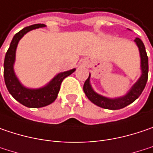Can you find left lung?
I'll use <instances>...</instances> for the list:
<instances>
[{
  "instance_id": "obj_1",
  "label": "left lung",
  "mask_w": 153,
  "mask_h": 153,
  "mask_svg": "<svg viewBox=\"0 0 153 153\" xmlns=\"http://www.w3.org/2000/svg\"><path fill=\"white\" fill-rule=\"evenodd\" d=\"M135 42L139 47L140 57H141V69H142L141 77L136 82V84L131 87L130 92L126 96L119 98V99L111 100V99H107L105 97L96 94L92 89L89 83V78H90V74H89V77L87 78V79L84 83L83 90L86 97L89 99V100H91L96 105L100 106L105 109H109V110L121 109L127 106L132 102H134L142 94L148 79V56L146 54V48L142 41L139 38H136Z\"/></svg>"
}]
</instances>
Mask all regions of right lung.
Wrapping results in <instances>:
<instances>
[{"mask_svg":"<svg viewBox=\"0 0 153 153\" xmlns=\"http://www.w3.org/2000/svg\"><path fill=\"white\" fill-rule=\"evenodd\" d=\"M43 27H45L44 24H34L29 27H24L22 30L18 32L14 35L10 43V47L6 53L4 59L3 74H4L5 84L9 94L17 101L22 104L23 105L32 108L43 107L53 103L58 96L62 80L75 71V69H72L70 71L59 74L57 76L54 77V79L48 85L40 89H27L21 85V83L15 77L13 69L17 44L25 33H27L30 30Z\"/></svg>","mask_w":153,"mask_h":153,"instance_id":"1","label":"right lung"}]
</instances>
